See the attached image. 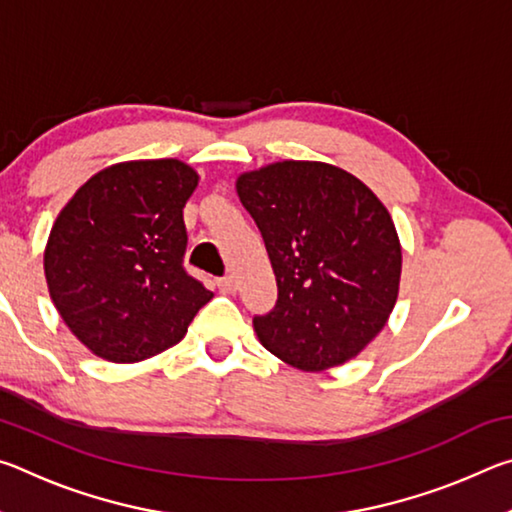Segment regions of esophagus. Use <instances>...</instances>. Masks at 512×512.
<instances>
[{
  "label": "esophagus",
  "instance_id": "esophagus-1",
  "mask_svg": "<svg viewBox=\"0 0 512 512\" xmlns=\"http://www.w3.org/2000/svg\"><path fill=\"white\" fill-rule=\"evenodd\" d=\"M216 287H219L223 293H235L237 280L232 275H225V277H221V280H216Z\"/></svg>",
  "mask_w": 512,
  "mask_h": 512
}]
</instances>
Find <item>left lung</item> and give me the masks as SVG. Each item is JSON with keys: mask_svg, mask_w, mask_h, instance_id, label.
Returning a JSON list of instances; mask_svg holds the SVG:
<instances>
[{"mask_svg": "<svg viewBox=\"0 0 512 512\" xmlns=\"http://www.w3.org/2000/svg\"><path fill=\"white\" fill-rule=\"evenodd\" d=\"M237 194L277 282L275 307L253 318L259 343L305 372L357 357L400 293L402 246L384 203L352 173L309 160L241 173Z\"/></svg>", "mask_w": 512, "mask_h": 512, "instance_id": "1", "label": "left lung"}]
</instances>
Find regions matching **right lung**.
I'll list each match as a JSON object with an SVG mask.
<instances>
[{
	"label": "right lung",
	"mask_w": 512,
	"mask_h": 512,
	"mask_svg": "<svg viewBox=\"0 0 512 512\" xmlns=\"http://www.w3.org/2000/svg\"><path fill=\"white\" fill-rule=\"evenodd\" d=\"M198 187L189 164L131 160L76 189L45 248L49 296L97 357L135 363L187 334L214 293L185 271L183 207Z\"/></svg>",
	"instance_id": "add662e5"
}]
</instances>
